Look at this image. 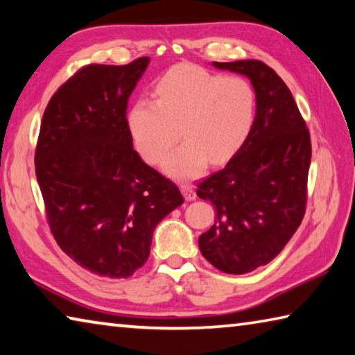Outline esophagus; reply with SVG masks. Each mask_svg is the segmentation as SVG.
<instances>
[{
    "mask_svg": "<svg viewBox=\"0 0 355 355\" xmlns=\"http://www.w3.org/2000/svg\"><path fill=\"white\" fill-rule=\"evenodd\" d=\"M182 192H183V196H184V199L186 200H196V197H197V194H196V189L192 188L191 184H182Z\"/></svg>",
    "mask_w": 355,
    "mask_h": 355,
    "instance_id": "1",
    "label": "esophagus"
}]
</instances>
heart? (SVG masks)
Masks as SVG:
<instances>
[{"label": "heart", "mask_w": 355, "mask_h": 355, "mask_svg": "<svg viewBox=\"0 0 355 355\" xmlns=\"http://www.w3.org/2000/svg\"><path fill=\"white\" fill-rule=\"evenodd\" d=\"M156 100L141 98L128 112V127L137 150L158 164L180 135L184 142L167 156L164 169L177 178H196L208 161L224 164L250 136L257 95L241 76H222L202 67H172L155 86Z\"/></svg>", "instance_id": "b5f03b06"}]
</instances>
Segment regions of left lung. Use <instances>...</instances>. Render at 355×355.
Returning <instances> with one entry per match:
<instances>
[{"mask_svg": "<svg viewBox=\"0 0 355 355\" xmlns=\"http://www.w3.org/2000/svg\"><path fill=\"white\" fill-rule=\"evenodd\" d=\"M213 65L249 78L257 116L241 150L197 186V196L216 208L199 248L219 271L245 274L274 260L304 219L310 133L290 89L269 65L257 59Z\"/></svg>", "mask_w": 355, "mask_h": 355, "instance_id": "left-lung-1", "label": "left lung"}]
</instances>
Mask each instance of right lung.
Listing matches in <instances>:
<instances>
[{"instance_id":"obj_1","label":"right lung","mask_w":355,"mask_h":355,"mask_svg":"<svg viewBox=\"0 0 355 355\" xmlns=\"http://www.w3.org/2000/svg\"><path fill=\"white\" fill-rule=\"evenodd\" d=\"M148 62L84 65L42 119L34 163L48 225L59 248L100 277L142 268L155 227L184 202L133 148L127 106Z\"/></svg>"}]
</instances>
